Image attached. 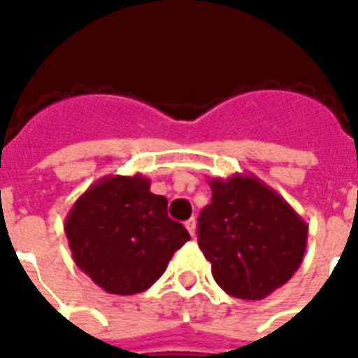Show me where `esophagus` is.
Segmentation results:
<instances>
[{
    "instance_id": "34e87169",
    "label": "esophagus",
    "mask_w": 358,
    "mask_h": 358,
    "mask_svg": "<svg viewBox=\"0 0 358 358\" xmlns=\"http://www.w3.org/2000/svg\"><path fill=\"white\" fill-rule=\"evenodd\" d=\"M185 227H187V230H189V234L194 238L196 236V219H189L187 222H185Z\"/></svg>"
}]
</instances>
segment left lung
Masks as SVG:
<instances>
[{"mask_svg": "<svg viewBox=\"0 0 358 358\" xmlns=\"http://www.w3.org/2000/svg\"><path fill=\"white\" fill-rule=\"evenodd\" d=\"M208 182L211 203L198 217V245L222 291L262 300L300 268L308 224L252 173Z\"/></svg>", "mask_w": 358, "mask_h": 358, "instance_id": "8db88e82", "label": "left lung"}]
</instances>
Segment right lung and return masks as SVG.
Wrapping results in <instances>:
<instances>
[{
  "mask_svg": "<svg viewBox=\"0 0 358 358\" xmlns=\"http://www.w3.org/2000/svg\"><path fill=\"white\" fill-rule=\"evenodd\" d=\"M66 236L75 264L103 291L122 296L147 291L190 240L141 173L94 182L69 209Z\"/></svg>",
  "mask_w": 358,
  "mask_h": 358,
  "instance_id": "1",
  "label": "right lung"
}]
</instances>
